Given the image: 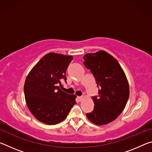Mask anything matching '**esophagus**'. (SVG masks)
<instances>
[{
	"label": "esophagus",
	"instance_id": "obj_1",
	"mask_svg": "<svg viewBox=\"0 0 152 152\" xmlns=\"http://www.w3.org/2000/svg\"><path fill=\"white\" fill-rule=\"evenodd\" d=\"M78 99L79 101H81L82 99H83V96H78Z\"/></svg>",
	"mask_w": 152,
	"mask_h": 152
}]
</instances>
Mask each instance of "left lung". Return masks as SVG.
I'll return each instance as SVG.
<instances>
[{
	"label": "left lung",
	"instance_id": "1",
	"mask_svg": "<svg viewBox=\"0 0 152 152\" xmlns=\"http://www.w3.org/2000/svg\"><path fill=\"white\" fill-rule=\"evenodd\" d=\"M83 59L99 88L97 96L92 97L94 109L86 113V117L94 124H108L116 119L126 106L129 96L127 79L117 60L106 51L87 53Z\"/></svg>",
	"mask_w": 152,
	"mask_h": 152
}]
</instances>
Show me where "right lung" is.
<instances>
[{
  "label": "right lung",
  "instance_id": "obj_1",
  "mask_svg": "<svg viewBox=\"0 0 152 152\" xmlns=\"http://www.w3.org/2000/svg\"><path fill=\"white\" fill-rule=\"evenodd\" d=\"M72 56L55 53L45 55L28 74L24 94L31 113L39 121L55 125L62 121L76 104L74 94L60 89L66 83V72Z\"/></svg>",
  "mask_w": 152,
  "mask_h": 152
}]
</instances>
